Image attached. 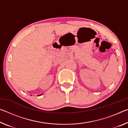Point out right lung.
Masks as SVG:
<instances>
[{
    "instance_id": "obj_1",
    "label": "right lung",
    "mask_w": 128,
    "mask_h": 128,
    "mask_svg": "<svg viewBox=\"0 0 128 128\" xmlns=\"http://www.w3.org/2000/svg\"><path fill=\"white\" fill-rule=\"evenodd\" d=\"M40 95H38V96H40Z\"/></svg>"
}]
</instances>
